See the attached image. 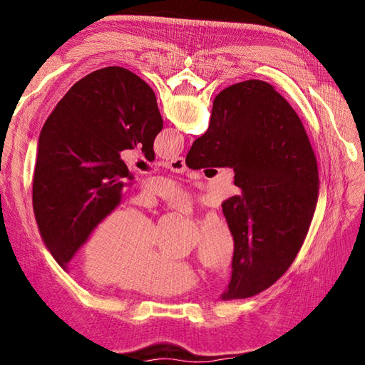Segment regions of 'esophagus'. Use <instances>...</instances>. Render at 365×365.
<instances>
[{
    "mask_svg": "<svg viewBox=\"0 0 365 365\" xmlns=\"http://www.w3.org/2000/svg\"><path fill=\"white\" fill-rule=\"evenodd\" d=\"M165 165H168V169H170L175 173L185 172V161H184L182 157H176V158L168 161V164H165Z\"/></svg>",
    "mask_w": 365,
    "mask_h": 365,
    "instance_id": "1",
    "label": "esophagus"
}]
</instances>
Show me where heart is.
<instances>
[{
  "label": "heart",
  "mask_w": 365,
  "mask_h": 365,
  "mask_svg": "<svg viewBox=\"0 0 365 365\" xmlns=\"http://www.w3.org/2000/svg\"><path fill=\"white\" fill-rule=\"evenodd\" d=\"M160 196L169 207L189 212L193 201L180 187L164 184ZM160 233L134 208L106 213L94 227L85 247V268L97 282H113L120 289L172 295L196 284L192 269L158 251ZM233 256V237L219 220H210L200 233L196 257L207 269L225 268Z\"/></svg>",
  "instance_id": "b5f03b06"
}]
</instances>
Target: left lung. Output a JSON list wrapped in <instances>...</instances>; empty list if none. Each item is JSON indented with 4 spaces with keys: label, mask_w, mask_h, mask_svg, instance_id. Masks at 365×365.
<instances>
[{
    "label": "left lung",
    "mask_w": 365,
    "mask_h": 365,
    "mask_svg": "<svg viewBox=\"0 0 365 365\" xmlns=\"http://www.w3.org/2000/svg\"><path fill=\"white\" fill-rule=\"evenodd\" d=\"M161 129L152 88L121 67L85 76L53 109L38 140L33 212L59 267H67L134 180L118 152L141 148L153 161Z\"/></svg>",
    "instance_id": "obj_1"
}]
</instances>
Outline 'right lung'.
<instances>
[{"instance_id": "right-lung-1", "label": "right lung", "mask_w": 365, "mask_h": 365, "mask_svg": "<svg viewBox=\"0 0 365 365\" xmlns=\"http://www.w3.org/2000/svg\"><path fill=\"white\" fill-rule=\"evenodd\" d=\"M185 164L233 168L240 189L222 202L235 240L222 300L269 288L297 257L318 202L317 158L300 117L268 82L231 85L216 96L210 126Z\"/></svg>"}]
</instances>
